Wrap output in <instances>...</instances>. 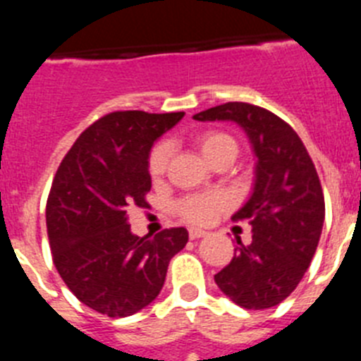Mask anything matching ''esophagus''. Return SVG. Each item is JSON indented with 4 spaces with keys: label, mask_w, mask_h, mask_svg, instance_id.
<instances>
[{
    "label": "esophagus",
    "mask_w": 361,
    "mask_h": 361,
    "mask_svg": "<svg viewBox=\"0 0 361 361\" xmlns=\"http://www.w3.org/2000/svg\"><path fill=\"white\" fill-rule=\"evenodd\" d=\"M206 235H208V233L202 231V229L190 228V238H191V240H195V238H202V237H206Z\"/></svg>",
    "instance_id": "obj_1"
}]
</instances>
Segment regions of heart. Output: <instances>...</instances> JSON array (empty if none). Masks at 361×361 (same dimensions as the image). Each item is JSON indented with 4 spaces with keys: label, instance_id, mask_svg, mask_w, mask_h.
I'll return each instance as SVG.
<instances>
[{
    "label": "heart",
    "instance_id": "obj_1",
    "mask_svg": "<svg viewBox=\"0 0 361 361\" xmlns=\"http://www.w3.org/2000/svg\"><path fill=\"white\" fill-rule=\"evenodd\" d=\"M197 148L202 157L213 164L216 159L231 155L237 157L238 142L233 135L220 130H206L197 137ZM170 161V146L159 142L152 148L148 155V173L153 180H159L166 173ZM229 208V199L224 193H204V195H191L178 202L177 209L184 220L191 224H212Z\"/></svg>",
    "mask_w": 361,
    "mask_h": 361
}]
</instances>
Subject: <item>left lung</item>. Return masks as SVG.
<instances>
[{
  "label": "left lung",
  "instance_id": "1",
  "mask_svg": "<svg viewBox=\"0 0 361 361\" xmlns=\"http://www.w3.org/2000/svg\"><path fill=\"white\" fill-rule=\"evenodd\" d=\"M233 121L257 157L255 188L233 220H250L253 240H237L231 262L215 275L220 291L244 309L288 298L311 264L325 219L324 191L304 142L286 121L250 103H226L193 116Z\"/></svg>",
  "mask_w": 361,
  "mask_h": 361
}]
</instances>
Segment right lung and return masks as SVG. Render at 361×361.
I'll return each mask as SVG.
<instances>
[{"label":"right lung","instance_id":"obj_1","mask_svg":"<svg viewBox=\"0 0 361 361\" xmlns=\"http://www.w3.org/2000/svg\"><path fill=\"white\" fill-rule=\"evenodd\" d=\"M184 111H111L90 124L65 155L47 200L54 266L82 304L110 318L130 317L157 298L184 228L137 237L128 208H146L153 142Z\"/></svg>","mask_w":361,"mask_h":361}]
</instances>
